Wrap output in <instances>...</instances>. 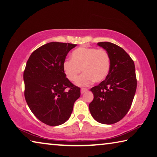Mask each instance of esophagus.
Segmentation results:
<instances>
[{
    "instance_id": "esophagus-1",
    "label": "esophagus",
    "mask_w": 157,
    "mask_h": 157,
    "mask_svg": "<svg viewBox=\"0 0 157 157\" xmlns=\"http://www.w3.org/2000/svg\"><path fill=\"white\" fill-rule=\"evenodd\" d=\"M87 90H88V89H87V88H81V94H83L84 92H86Z\"/></svg>"
}]
</instances>
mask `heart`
Segmentation results:
<instances>
[{
	"label": "heart",
	"mask_w": 157,
	"mask_h": 157,
	"mask_svg": "<svg viewBox=\"0 0 157 157\" xmlns=\"http://www.w3.org/2000/svg\"><path fill=\"white\" fill-rule=\"evenodd\" d=\"M110 64V56L106 50L81 47L71 52V60L64 62L63 69L70 81H76L82 69L84 73L76 83L79 86H87L94 81L101 83L104 81L109 75Z\"/></svg>",
	"instance_id": "1"
}]
</instances>
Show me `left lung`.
Wrapping results in <instances>:
<instances>
[{
  "mask_svg": "<svg viewBox=\"0 0 157 157\" xmlns=\"http://www.w3.org/2000/svg\"><path fill=\"white\" fill-rule=\"evenodd\" d=\"M97 45L109 53L111 64L106 78L90 89L94 99L89 109L96 121L112 124L121 120L132 106L137 87L135 65L119 46L108 42Z\"/></svg>",
  "mask_w": 157,
  "mask_h": 157,
  "instance_id": "left-lung-1",
  "label": "left lung"
}]
</instances>
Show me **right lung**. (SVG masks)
<instances>
[{
  "instance_id": "obj_1",
  "label": "right lung",
  "mask_w": 157,
  "mask_h": 157,
  "mask_svg": "<svg viewBox=\"0 0 157 157\" xmlns=\"http://www.w3.org/2000/svg\"><path fill=\"white\" fill-rule=\"evenodd\" d=\"M76 44L50 42L33 51L24 72V96L35 116L44 124L65 123L72 113L81 89L69 81L63 65Z\"/></svg>"
}]
</instances>
